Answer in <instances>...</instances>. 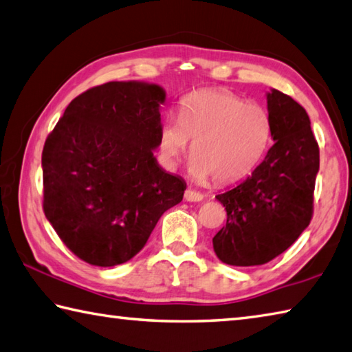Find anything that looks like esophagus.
<instances>
[{"label": "esophagus", "instance_id": "34e87169", "mask_svg": "<svg viewBox=\"0 0 352 352\" xmlns=\"http://www.w3.org/2000/svg\"><path fill=\"white\" fill-rule=\"evenodd\" d=\"M184 199L187 202H199V201H202V199H204V195L199 193V191H196V190L187 188V190H185V193H184Z\"/></svg>", "mask_w": 352, "mask_h": 352}]
</instances>
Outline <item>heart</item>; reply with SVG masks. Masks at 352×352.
I'll use <instances>...</instances> for the list:
<instances>
[{"label": "heart", "instance_id": "heart-1", "mask_svg": "<svg viewBox=\"0 0 352 352\" xmlns=\"http://www.w3.org/2000/svg\"><path fill=\"white\" fill-rule=\"evenodd\" d=\"M271 122L267 110L225 90H202L182 99L176 121L161 127L159 147L165 165L176 168L190 141L188 171L197 182L210 177L231 184L250 175L268 148Z\"/></svg>", "mask_w": 352, "mask_h": 352}]
</instances>
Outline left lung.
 Returning a JSON list of instances; mask_svg holds the SVG:
<instances>
[{
  "mask_svg": "<svg viewBox=\"0 0 352 352\" xmlns=\"http://www.w3.org/2000/svg\"><path fill=\"white\" fill-rule=\"evenodd\" d=\"M273 145L253 173L216 199L227 223L213 237L214 253L227 265H263L288 250L313 216L319 145L307 110L293 98L267 94Z\"/></svg>",
  "mask_w": 352,
  "mask_h": 352,
  "instance_id": "obj_1",
  "label": "left lung"
}]
</instances>
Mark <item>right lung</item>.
I'll list each match as a JSON object with an SVG mask.
<instances>
[{
    "label": "right lung",
    "mask_w": 352,
    "mask_h": 352,
    "mask_svg": "<svg viewBox=\"0 0 352 352\" xmlns=\"http://www.w3.org/2000/svg\"><path fill=\"white\" fill-rule=\"evenodd\" d=\"M165 90L115 81L67 105L43 150L44 214L73 254L95 267L135 257L165 211L182 201L181 176L159 167Z\"/></svg>",
    "instance_id": "obj_1"
}]
</instances>
